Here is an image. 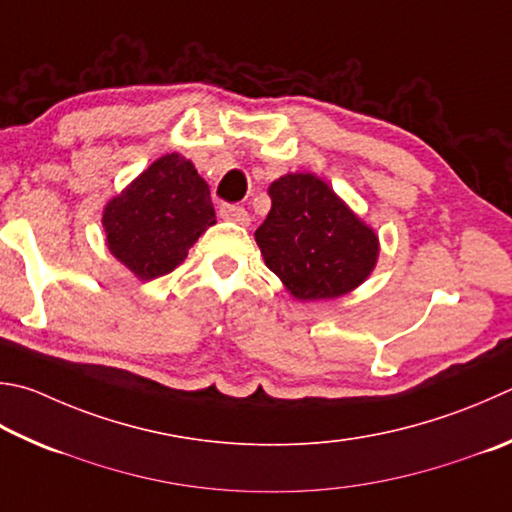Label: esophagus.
<instances>
[{
    "instance_id": "1",
    "label": "esophagus",
    "mask_w": 512,
    "mask_h": 512,
    "mask_svg": "<svg viewBox=\"0 0 512 512\" xmlns=\"http://www.w3.org/2000/svg\"><path fill=\"white\" fill-rule=\"evenodd\" d=\"M219 217L226 221H232V224H239V226L250 224V215L246 212V208H241V206H221Z\"/></svg>"
}]
</instances>
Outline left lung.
<instances>
[{"mask_svg":"<svg viewBox=\"0 0 512 512\" xmlns=\"http://www.w3.org/2000/svg\"><path fill=\"white\" fill-rule=\"evenodd\" d=\"M271 212L255 230L266 266L300 302L336 300L374 273L380 241L331 185L311 172L271 183Z\"/></svg>","mask_w":512,"mask_h":512,"instance_id":"8db88e82","label":"left lung"}]
</instances>
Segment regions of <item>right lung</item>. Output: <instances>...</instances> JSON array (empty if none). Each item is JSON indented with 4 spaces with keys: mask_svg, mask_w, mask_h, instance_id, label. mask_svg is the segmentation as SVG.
Instances as JSON below:
<instances>
[{
    "mask_svg": "<svg viewBox=\"0 0 512 512\" xmlns=\"http://www.w3.org/2000/svg\"><path fill=\"white\" fill-rule=\"evenodd\" d=\"M212 224L208 183L179 152L156 159L102 210L109 253L143 282L183 264Z\"/></svg>",
    "mask_w": 512,
    "mask_h": 512,
    "instance_id": "right-lung-1",
    "label": "right lung"
}]
</instances>
